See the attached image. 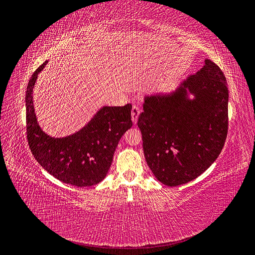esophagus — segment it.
Returning a JSON list of instances; mask_svg holds the SVG:
<instances>
[{"mask_svg": "<svg viewBox=\"0 0 255 255\" xmlns=\"http://www.w3.org/2000/svg\"><path fill=\"white\" fill-rule=\"evenodd\" d=\"M139 114H140L139 107H138L137 105H134V106L132 107V120H133V122H134V123H136V122H137V120H138V116H139Z\"/></svg>", "mask_w": 255, "mask_h": 255, "instance_id": "34e87169", "label": "esophagus"}]
</instances>
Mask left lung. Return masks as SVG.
<instances>
[{"instance_id":"left-lung-1","label":"left lung","mask_w":255,"mask_h":255,"mask_svg":"<svg viewBox=\"0 0 255 255\" xmlns=\"http://www.w3.org/2000/svg\"><path fill=\"white\" fill-rule=\"evenodd\" d=\"M228 104L225 75L207 58L174 90L144 97L137 126L146 164L160 183L186 184L217 159L228 134Z\"/></svg>"}]
</instances>
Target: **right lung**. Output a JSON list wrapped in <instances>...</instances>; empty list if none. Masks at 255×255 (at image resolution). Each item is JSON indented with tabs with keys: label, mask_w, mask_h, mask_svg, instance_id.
I'll return each mask as SVG.
<instances>
[{
	"label": "right lung",
	"mask_w": 255,
	"mask_h": 255,
	"mask_svg": "<svg viewBox=\"0 0 255 255\" xmlns=\"http://www.w3.org/2000/svg\"><path fill=\"white\" fill-rule=\"evenodd\" d=\"M42 64L30 78L25 96L27 141L35 159L45 171L63 183L92 186L106 176L118 142L132 127V105L102 106L87 125L65 137H52L40 128L33 94Z\"/></svg>",
	"instance_id": "right-lung-1"
}]
</instances>
